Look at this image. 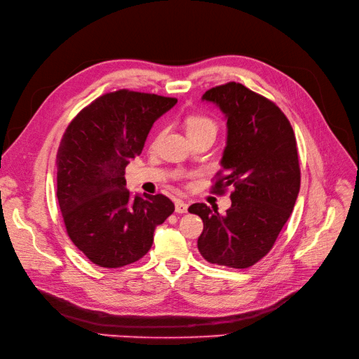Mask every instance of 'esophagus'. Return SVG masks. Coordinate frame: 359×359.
Masks as SVG:
<instances>
[{
    "label": "esophagus",
    "mask_w": 359,
    "mask_h": 359,
    "mask_svg": "<svg viewBox=\"0 0 359 359\" xmlns=\"http://www.w3.org/2000/svg\"><path fill=\"white\" fill-rule=\"evenodd\" d=\"M175 212L177 213H187V212H189V204L184 203L182 200H177V203H175Z\"/></svg>",
    "instance_id": "1"
}]
</instances>
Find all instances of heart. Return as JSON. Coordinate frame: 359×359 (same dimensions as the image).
Returning a JSON list of instances; mask_svg holds the SVG:
<instances>
[{
    "mask_svg": "<svg viewBox=\"0 0 359 359\" xmlns=\"http://www.w3.org/2000/svg\"><path fill=\"white\" fill-rule=\"evenodd\" d=\"M204 128H215L216 126L213 123V119H210L209 116H204V115H191L189 119H187V130L190 133L194 131H200Z\"/></svg>",
    "mask_w": 359,
    "mask_h": 359,
    "instance_id": "heart-1",
    "label": "heart"
}]
</instances>
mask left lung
<instances>
[{
  "label": "left lung",
  "mask_w": 359,
  "mask_h": 359,
  "mask_svg": "<svg viewBox=\"0 0 359 359\" xmlns=\"http://www.w3.org/2000/svg\"><path fill=\"white\" fill-rule=\"evenodd\" d=\"M225 114L228 137L215 190L232 185L231 208L194 203L203 220L197 247L212 264L247 269L271 250L291 216L301 185L295 134L279 107L241 83L212 88L201 97Z\"/></svg>",
  "instance_id": "8db88e82"
}]
</instances>
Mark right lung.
I'll list each match as a JSON object with an SVG mask.
<instances>
[{
	"label": "right lung",
	"instance_id": "1",
	"mask_svg": "<svg viewBox=\"0 0 359 359\" xmlns=\"http://www.w3.org/2000/svg\"><path fill=\"white\" fill-rule=\"evenodd\" d=\"M175 97L121 89L102 95L68 124L57 153V197L65 229L86 257L107 269L140 260L155 228L175 210L163 194L127 190L126 166L139 156Z\"/></svg>",
	"mask_w": 359,
	"mask_h": 359
}]
</instances>
